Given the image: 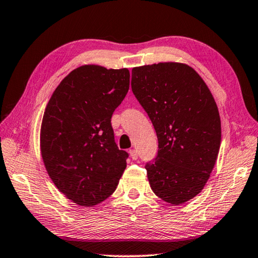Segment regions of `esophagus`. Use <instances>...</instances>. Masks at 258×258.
Wrapping results in <instances>:
<instances>
[{
  "label": "esophagus",
  "instance_id": "esophagus-1",
  "mask_svg": "<svg viewBox=\"0 0 258 258\" xmlns=\"http://www.w3.org/2000/svg\"><path fill=\"white\" fill-rule=\"evenodd\" d=\"M130 156L131 158H132L133 160H136L138 159V156H139V153H138V151L136 150H130Z\"/></svg>",
  "mask_w": 258,
  "mask_h": 258
}]
</instances>
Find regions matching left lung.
<instances>
[{"label": "left lung", "mask_w": 258, "mask_h": 258, "mask_svg": "<svg viewBox=\"0 0 258 258\" xmlns=\"http://www.w3.org/2000/svg\"><path fill=\"white\" fill-rule=\"evenodd\" d=\"M131 85L158 136L156 158L145 164L151 189L171 205L195 198L209 179L221 141L209 88L194 68L179 62L135 67Z\"/></svg>", "instance_id": "obj_1"}]
</instances>
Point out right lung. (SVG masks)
<instances>
[{"label": "right lung", "instance_id": "add662e5", "mask_svg": "<svg viewBox=\"0 0 258 258\" xmlns=\"http://www.w3.org/2000/svg\"><path fill=\"white\" fill-rule=\"evenodd\" d=\"M130 88L128 69L85 64L73 70L45 107L40 148L54 185L83 207L112 195L128 153L115 143L110 118Z\"/></svg>", "mask_w": 258, "mask_h": 258}]
</instances>
